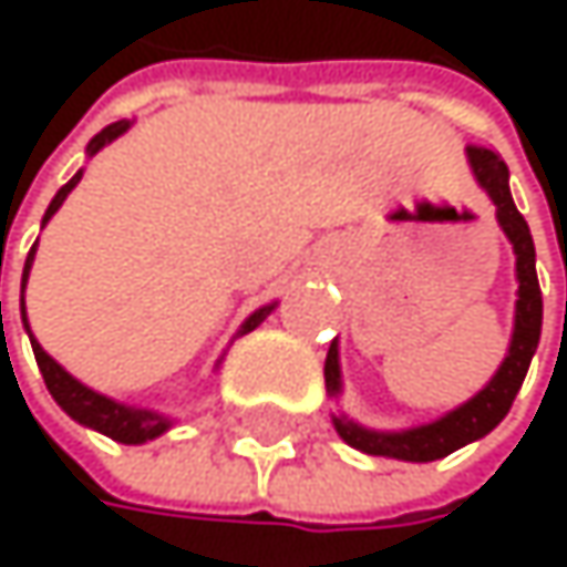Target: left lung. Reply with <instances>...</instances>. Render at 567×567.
I'll return each mask as SVG.
<instances>
[{
    "instance_id": "1",
    "label": "left lung",
    "mask_w": 567,
    "mask_h": 567,
    "mask_svg": "<svg viewBox=\"0 0 567 567\" xmlns=\"http://www.w3.org/2000/svg\"><path fill=\"white\" fill-rule=\"evenodd\" d=\"M466 161H470V171L476 176V183L489 193V199L496 206V219H499L506 239L512 243V252H515L518 298H515V328H512L509 354L503 358L499 371L493 374V381L480 394L470 396L456 410L443 413L440 420H430V423H420L410 430H368L344 413H331L338 436L368 456H391V460H403V463H433V460H443L473 440H483L509 413L512 400H515L525 374H528L532 354L538 348L542 288H538V276H535V243H532L528 223L522 219V213L512 203L509 167L499 154H493L486 147H466ZM324 388H328V396H341L338 341H331L328 358H324Z\"/></svg>"
}]
</instances>
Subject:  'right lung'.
<instances>
[{"instance_id":"add662e5","label":"right lung","mask_w":567,"mask_h":567,"mask_svg":"<svg viewBox=\"0 0 567 567\" xmlns=\"http://www.w3.org/2000/svg\"><path fill=\"white\" fill-rule=\"evenodd\" d=\"M131 131V121H117V124H107L101 134H94L91 137V144H87V157H94L101 147H107L111 141H117L121 134H127ZM81 173L78 171L61 189L55 193V199L49 203V209H45V216H42V226L52 219L58 213V206L68 199V193L78 186V179H81ZM39 246V243H35ZM35 246H32V252H29V259H25V272H22V324H25V331H29V341H32V351H35V361H39V371H42V378H45V388H49V394L55 396V403L71 416V420H78L81 426H91V430H97V433H104V436H111V440H117V443H127V446H137V443H147V440H157L161 433H167L173 426V416L167 413H157V410H147V406H131V403H121V400H114V396H104L97 394V391H91L87 384H81L78 378H71L61 364H58L55 358L35 341V334H32V328H29V315H25V282H29V272H32V262H35ZM272 308H276V301L272 305H262L259 311H252L246 321H243V328H239V334H246V331H252V328H259L269 315H272ZM216 368H219V361H216Z\"/></svg>"}]
</instances>
